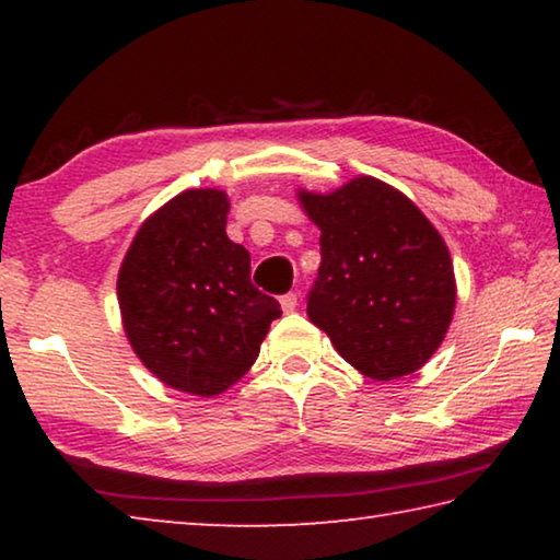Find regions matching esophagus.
Instances as JSON below:
<instances>
[{"label": "esophagus", "instance_id": "34e87169", "mask_svg": "<svg viewBox=\"0 0 560 560\" xmlns=\"http://www.w3.org/2000/svg\"><path fill=\"white\" fill-rule=\"evenodd\" d=\"M279 301H281V308L287 311V314H291V311H296V306H299V296H296V293H283V296H281Z\"/></svg>", "mask_w": 560, "mask_h": 560}]
</instances>
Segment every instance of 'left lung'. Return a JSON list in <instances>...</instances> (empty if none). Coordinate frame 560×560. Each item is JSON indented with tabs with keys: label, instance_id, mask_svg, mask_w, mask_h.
Masks as SVG:
<instances>
[{
	"label": "left lung",
	"instance_id": "obj_1",
	"mask_svg": "<svg viewBox=\"0 0 560 560\" xmlns=\"http://www.w3.org/2000/svg\"><path fill=\"white\" fill-rule=\"evenodd\" d=\"M296 197L320 230L311 324L373 381L420 371L447 336L457 303L442 234L410 197L371 175Z\"/></svg>",
	"mask_w": 560,
	"mask_h": 560
}]
</instances>
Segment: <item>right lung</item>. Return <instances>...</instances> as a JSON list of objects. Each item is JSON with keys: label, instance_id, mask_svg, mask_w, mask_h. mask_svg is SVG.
Listing matches in <instances>:
<instances>
[{"label": "right lung", "instance_id": "obj_1", "mask_svg": "<svg viewBox=\"0 0 560 560\" xmlns=\"http://www.w3.org/2000/svg\"><path fill=\"white\" fill-rule=\"evenodd\" d=\"M224 189H185L148 217L118 271L122 330L150 373L197 397L222 395L259 355L277 299L249 281V252L226 236Z\"/></svg>", "mask_w": 560, "mask_h": 560}]
</instances>
